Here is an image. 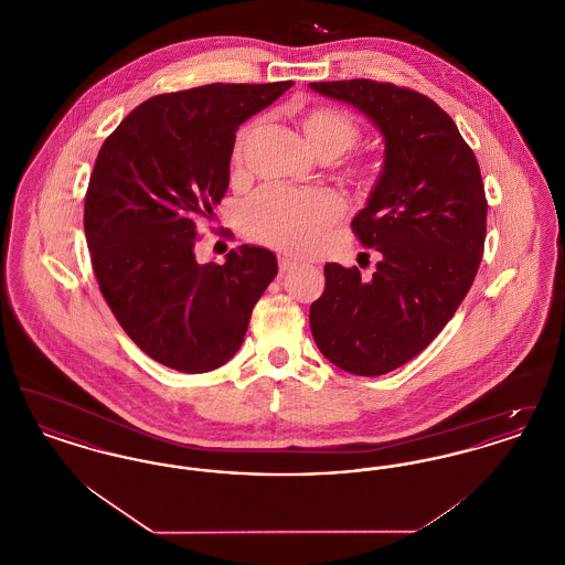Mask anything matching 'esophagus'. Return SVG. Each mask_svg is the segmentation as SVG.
<instances>
[{
	"label": "esophagus",
	"instance_id": "esophagus-1",
	"mask_svg": "<svg viewBox=\"0 0 565 565\" xmlns=\"http://www.w3.org/2000/svg\"><path fill=\"white\" fill-rule=\"evenodd\" d=\"M298 267L295 258H288V256H279V270L281 273H288V270H295Z\"/></svg>",
	"mask_w": 565,
	"mask_h": 565
}]
</instances>
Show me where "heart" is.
I'll return each instance as SVG.
<instances>
[{"label": "heart", "mask_w": 565, "mask_h": 565, "mask_svg": "<svg viewBox=\"0 0 565 565\" xmlns=\"http://www.w3.org/2000/svg\"><path fill=\"white\" fill-rule=\"evenodd\" d=\"M300 129L309 148L318 157H337L351 148L360 127L350 111L330 106L307 109L300 118ZM254 127H245L233 152V161H242L243 146ZM350 173L360 180H371V167L355 162ZM341 214L339 199L328 190L265 189L252 196L243 207L245 231L258 239L288 252H307L320 242L323 231Z\"/></svg>", "instance_id": "1"}]
</instances>
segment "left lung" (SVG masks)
I'll return each instance as SVG.
<instances>
[{
	"label": "left lung",
	"instance_id": "obj_1",
	"mask_svg": "<svg viewBox=\"0 0 565 565\" xmlns=\"http://www.w3.org/2000/svg\"><path fill=\"white\" fill-rule=\"evenodd\" d=\"M360 109L385 139V159L351 228L379 263L323 267L311 305L318 350L351 375H385L426 350L468 295L483 258L487 199L475 152L430 97L390 82H311Z\"/></svg>",
	"mask_w": 565,
	"mask_h": 565
}]
</instances>
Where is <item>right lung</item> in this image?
Returning <instances> with one entry per match:
<instances>
[{"label": "right lung", "mask_w": 565, "mask_h": 565, "mask_svg": "<svg viewBox=\"0 0 565 565\" xmlns=\"http://www.w3.org/2000/svg\"><path fill=\"white\" fill-rule=\"evenodd\" d=\"M292 84L215 82L150 97L97 154L84 233L99 290L135 345L173 371L226 364L277 275L265 247L201 265L194 245L228 189L235 131Z\"/></svg>", "instance_id": "obj_1"}]
</instances>
